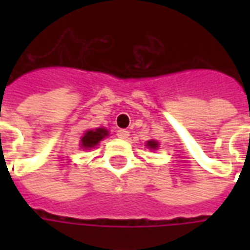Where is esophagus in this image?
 <instances>
[{"label":"esophagus","instance_id":"esophagus-1","mask_svg":"<svg viewBox=\"0 0 250 250\" xmlns=\"http://www.w3.org/2000/svg\"><path fill=\"white\" fill-rule=\"evenodd\" d=\"M116 135H118V138H120V139H127V138L130 136V132L127 130H118L116 131Z\"/></svg>","mask_w":250,"mask_h":250}]
</instances>
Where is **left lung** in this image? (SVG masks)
Masks as SVG:
<instances>
[{"label":"left lung","instance_id":"1","mask_svg":"<svg viewBox=\"0 0 250 250\" xmlns=\"http://www.w3.org/2000/svg\"><path fill=\"white\" fill-rule=\"evenodd\" d=\"M147 146L150 147V148H157L158 143L155 141H150V142H147Z\"/></svg>","mask_w":250,"mask_h":250}]
</instances>
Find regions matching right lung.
<instances>
[{
  "label": "right lung",
  "instance_id": "right-lung-1",
  "mask_svg": "<svg viewBox=\"0 0 250 250\" xmlns=\"http://www.w3.org/2000/svg\"><path fill=\"white\" fill-rule=\"evenodd\" d=\"M107 134L108 132L104 130V128H96V130L87 131L82 138V147H84V148L95 147L99 142L103 139L104 136H107Z\"/></svg>",
  "mask_w": 250,
  "mask_h": 250
}]
</instances>
